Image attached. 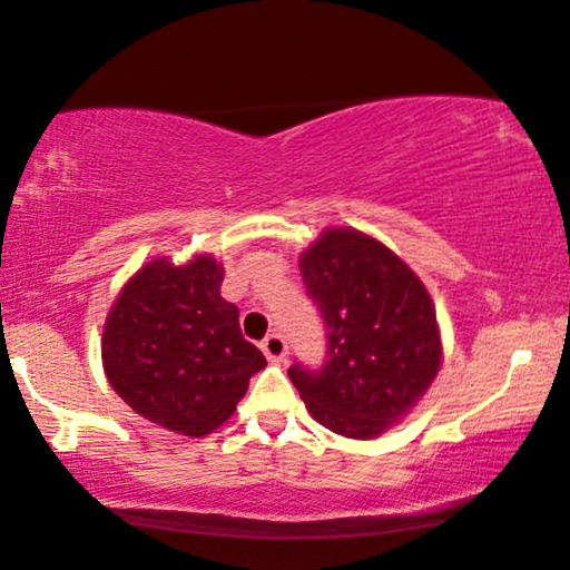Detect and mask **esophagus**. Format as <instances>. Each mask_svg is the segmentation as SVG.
<instances>
[{
    "instance_id": "esophagus-1",
    "label": "esophagus",
    "mask_w": 570,
    "mask_h": 570,
    "mask_svg": "<svg viewBox=\"0 0 570 570\" xmlns=\"http://www.w3.org/2000/svg\"><path fill=\"white\" fill-rule=\"evenodd\" d=\"M261 348H263V354H266L268 362H274V364L286 362V356H288L286 338H284V335H278V333L266 335V341L261 343Z\"/></svg>"
}]
</instances>
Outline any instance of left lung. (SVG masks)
Segmentation results:
<instances>
[{"instance_id":"left-lung-1","label":"left lung","mask_w":570,"mask_h":570,"mask_svg":"<svg viewBox=\"0 0 570 570\" xmlns=\"http://www.w3.org/2000/svg\"><path fill=\"white\" fill-rule=\"evenodd\" d=\"M307 294L327 325V362L288 380L333 434L376 439L419 405L444 348L431 294L387 245L354 227H327L299 255Z\"/></svg>"}]
</instances>
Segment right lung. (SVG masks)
<instances>
[{"label":"right lung","instance_id":"add662e5","mask_svg":"<svg viewBox=\"0 0 570 570\" xmlns=\"http://www.w3.org/2000/svg\"><path fill=\"white\" fill-rule=\"evenodd\" d=\"M214 255L155 258L124 284L102 325V368L118 397L157 426L206 436L235 413L266 356L243 338Z\"/></svg>","mask_w":570,"mask_h":570}]
</instances>
